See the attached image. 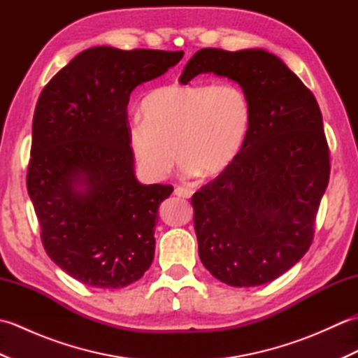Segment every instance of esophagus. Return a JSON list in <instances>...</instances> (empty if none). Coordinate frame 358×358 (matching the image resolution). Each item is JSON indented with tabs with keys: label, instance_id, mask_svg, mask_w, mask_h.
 Here are the masks:
<instances>
[{
	"label": "esophagus",
	"instance_id": "esophagus-1",
	"mask_svg": "<svg viewBox=\"0 0 358 358\" xmlns=\"http://www.w3.org/2000/svg\"><path fill=\"white\" fill-rule=\"evenodd\" d=\"M173 194L177 195V196H180V199H191L194 192H192V189H189V187H181V186H177V187H175Z\"/></svg>",
	"mask_w": 358,
	"mask_h": 358
}]
</instances>
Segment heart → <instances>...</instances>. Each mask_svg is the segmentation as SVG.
<instances>
[{
    "label": "heart",
    "mask_w": 358,
    "mask_h": 358,
    "mask_svg": "<svg viewBox=\"0 0 358 358\" xmlns=\"http://www.w3.org/2000/svg\"><path fill=\"white\" fill-rule=\"evenodd\" d=\"M143 121L129 127L136 163L148 177L162 180L177 157L189 175L215 178L238 158L249 135L252 109L235 85H169L141 101Z\"/></svg>",
    "instance_id": "b5f03b06"
}]
</instances>
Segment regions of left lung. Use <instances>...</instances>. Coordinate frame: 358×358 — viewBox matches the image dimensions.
<instances>
[{
	"instance_id": "obj_1",
	"label": "left lung",
	"mask_w": 358,
	"mask_h": 358,
	"mask_svg": "<svg viewBox=\"0 0 358 358\" xmlns=\"http://www.w3.org/2000/svg\"><path fill=\"white\" fill-rule=\"evenodd\" d=\"M200 73L237 83L252 109L249 135L224 173L192 196L199 255L234 287L283 275L308 252L329 181V149L313 92L264 49H201L181 85Z\"/></svg>"
}]
</instances>
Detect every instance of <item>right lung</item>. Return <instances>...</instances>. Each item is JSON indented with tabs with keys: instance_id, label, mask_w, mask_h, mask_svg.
Here are the masks:
<instances>
[{
	"instance_id": "obj_1",
	"label": "right lung",
	"mask_w": 358,
	"mask_h": 358,
	"mask_svg": "<svg viewBox=\"0 0 358 358\" xmlns=\"http://www.w3.org/2000/svg\"><path fill=\"white\" fill-rule=\"evenodd\" d=\"M185 52L96 45L78 53L38 98L27 192L52 262L87 286L120 289L154 260L158 208L172 186L135 177L127 103Z\"/></svg>"
}]
</instances>
